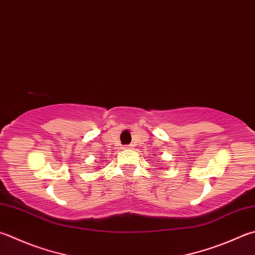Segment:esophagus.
I'll list each match as a JSON object with an SVG mask.
<instances>
[{
    "label": "esophagus",
    "instance_id": "esophagus-1",
    "mask_svg": "<svg viewBox=\"0 0 255 255\" xmlns=\"http://www.w3.org/2000/svg\"><path fill=\"white\" fill-rule=\"evenodd\" d=\"M133 144H129V145H126V146H123L124 148H126V150H129V148H133Z\"/></svg>",
    "mask_w": 255,
    "mask_h": 255
}]
</instances>
